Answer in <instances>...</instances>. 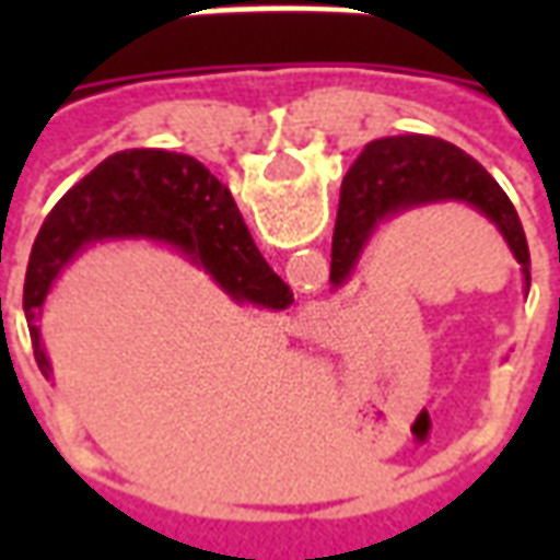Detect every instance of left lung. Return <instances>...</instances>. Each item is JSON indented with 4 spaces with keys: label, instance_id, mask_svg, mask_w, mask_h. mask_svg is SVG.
<instances>
[{
    "label": "left lung",
    "instance_id": "1",
    "mask_svg": "<svg viewBox=\"0 0 560 560\" xmlns=\"http://www.w3.org/2000/svg\"><path fill=\"white\" fill-rule=\"evenodd\" d=\"M441 200H462L492 221L510 245L513 257L522 264L525 291H528L530 255L516 207L480 161H474L468 152H462L453 143L429 135L372 140L351 164L341 183L339 215L332 231V264H329L332 288H341L351 279L369 236L381 221L393 219L405 209L441 203Z\"/></svg>",
    "mask_w": 560,
    "mask_h": 560
}]
</instances>
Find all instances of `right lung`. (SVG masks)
Segmentation results:
<instances>
[{
    "mask_svg": "<svg viewBox=\"0 0 560 560\" xmlns=\"http://www.w3.org/2000/svg\"><path fill=\"white\" fill-rule=\"evenodd\" d=\"M159 240L179 248L231 293L236 303L288 308L291 288L269 269L233 203L228 185L191 155L126 149L86 173L44 219L32 245L23 312L35 363L50 377L35 317L47 291L83 245L98 240Z\"/></svg>",
    "mask_w": 560,
    "mask_h": 560,
    "instance_id": "obj_1",
    "label": "right lung"
}]
</instances>
